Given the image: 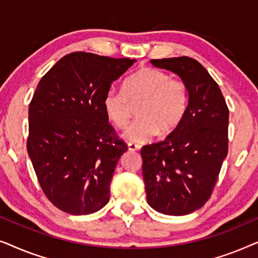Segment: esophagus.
<instances>
[{
	"mask_svg": "<svg viewBox=\"0 0 258 258\" xmlns=\"http://www.w3.org/2000/svg\"><path fill=\"white\" fill-rule=\"evenodd\" d=\"M140 149V147L137 146V144H135V143H128V150L129 151H136V150H139Z\"/></svg>",
	"mask_w": 258,
	"mask_h": 258,
	"instance_id": "esophagus-1",
	"label": "esophagus"
}]
</instances>
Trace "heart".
<instances>
[{
  "mask_svg": "<svg viewBox=\"0 0 258 258\" xmlns=\"http://www.w3.org/2000/svg\"><path fill=\"white\" fill-rule=\"evenodd\" d=\"M139 121L124 132V139L133 143H146L160 133L167 136L177 128L186 108V90L178 80H172L162 70L140 69L124 84V90L111 88L105 94V115L117 128H124L130 118L132 105Z\"/></svg>",
  "mask_w": 258,
  "mask_h": 258,
  "instance_id": "b5f03b06",
  "label": "heart"
}]
</instances>
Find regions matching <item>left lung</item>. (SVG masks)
Masks as SVG:
<instances>
[{
    "label": "left lung",
    "mask_w": 258,
    "mask_h": 258,
    "mask_svg": "<svg viewBox=\"0 0 258 258\" xmlns=\"http://www.w3.org/2000/svg\"><path fill=\"white\" fill-rule=\"evenodd\" d=\"M150 63L182 80L186 108L167 139L141 150L147 201L158 213L182 216L210 199L228 154L229 110L218 84L196 59L183 56Z\"/></svg>",
    "instance_id": "obj_1"
}]
</instances>
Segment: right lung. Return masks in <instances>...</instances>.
<instances>
[{"instance_id": "add662e5", "label": "right lung", "mask_w": 258, "mask_h": 258, "mask_svg": "<svg viewBox=\"0 0 258 258\" xmlns=\"http://www.w3.org/2000/svg\"><path fill=\"white\" fill-rule=\"evenodd\" d=\"M135 62L73 52L37 84L28 155L45 196L64 213L89 215L109 202L116 164L128 147L109 124L103 100Z\"/></svg>"}]
</instances>
